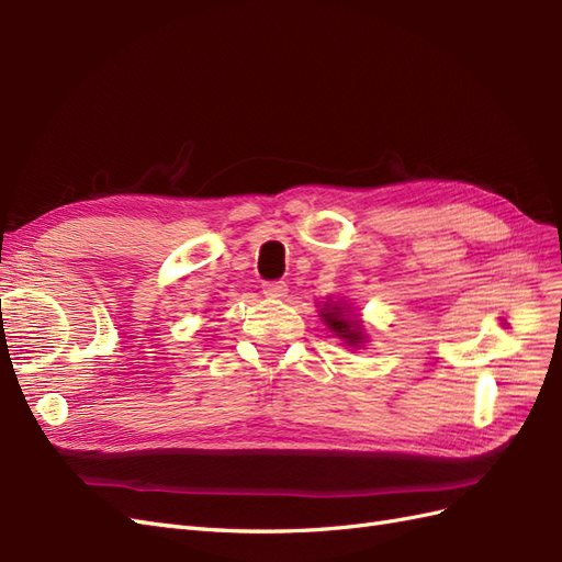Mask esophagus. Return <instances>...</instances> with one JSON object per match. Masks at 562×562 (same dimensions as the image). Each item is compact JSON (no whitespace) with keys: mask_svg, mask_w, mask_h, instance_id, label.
<instances>
[{"mask_svg":"<svg viewBox=\"0 0 562 562\" xmlns=\"http://www.w3.org/2000/svg\"><path fill=\"white\" fill-rule=\"evenodd\" d=\"M262 293L271 300H281L288 295V285H285V281H267V283H262Z\"/></svg>","mask_w":562,"mask_h":562,"instance_id":"obj_1","label":"esophagus"}]
</instances>
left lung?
I'll return each mask as SVG.
<instances>
[{
	"label": "left lung",
	"mask_w": 562,
	"mask_h": 562,
	"mask_svg": "<svg viewBox=\"0 0 562 562\" xmlns=\"http://www.w3.org/2000/svg\"><path fill=\"white\" fill-rule=\"evenodd\" d=\"M321 321L326 323V328L342 339V345L349 349H361L368 342V333H366V323L361 321V316H356L351 304H347V300H333L328 297V302L321 304Z\"/></svg>",
	"instance_id": "1"
}]
</instances>
